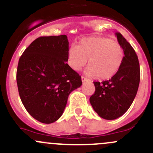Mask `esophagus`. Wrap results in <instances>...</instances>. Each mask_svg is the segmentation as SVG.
Segmentation results:
<instances>
[{"label": "esophagus", "instance_id": "esophagus-1", "mask_svg": "<svg viewBox=\"0 0 153 153\" xmlns=\"http://www.w3.org/2000/svg\"><path fill=\"white\" fill-rule=\"evenodd\" d=\"M81 80H82V82H86V81H89L88 78H85V77H83V76L81 77Z\"/></svg>", "mask_w": 153, "mask_h": 153}]
</instances>
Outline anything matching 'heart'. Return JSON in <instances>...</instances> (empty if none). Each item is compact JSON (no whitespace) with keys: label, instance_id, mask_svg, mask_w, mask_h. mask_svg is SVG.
I'll return each instance as SVG.
<instances>
[{"label":"heart","instance_id":"1","mask_svg":"<svg viewBox=\"0 0 153 153\" xmlns=\"http://www.w3.org/2000/svg\"><path fill=\"white\" fill-rule=\"evenodd\" d=\"M123 46L111 39L92 36L81 39L78 46L68 51V63L75 71L81 70L89 59L85 73L90 77L106 80L119 71L124 59Z\"/></svg>","mask_w":153,"mask_h":153}]
</instances>
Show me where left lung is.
<instances>
[{"label": "left lung", "mask_w": 153, "mask_h": 153, "mask_svg": "<svg viewBox=\"0 0 153 153\" xmlns=\"http://www.w3.org/2000/svg\"><path fill=\"white\" fill-rule=\"evenodd\" d=\"M118 42L124 49V59L119 71L111 79L94 82V94L89 101L93 109L102 118L116 120L131 105L140 81L138 56L130 43L120 33H116Z\"/></svg>", "instance_id": "left-lung-1"}]
</instances>
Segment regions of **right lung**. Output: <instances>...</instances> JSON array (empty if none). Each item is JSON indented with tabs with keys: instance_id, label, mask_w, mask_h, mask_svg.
Segmentation results:
<instances>
[{
	"instance_id": "obj_1",
	"label": "right lung",
	"mask_w": 153,
	"mask_h": 153,
	"mask_svg": "<svg viewBox=\"0 0 153 153\" xmlns=\"http://www.w3.org/2000/svg\"><path fill=\"white\" fill-rule=\"evenodd\" d=\"M66 35L41 36L19 59L17 83L27 111L39 122L51 124L63 114L69 94L82 85L81 77L67 64Z\"/></svg>"
}]
</instances>
